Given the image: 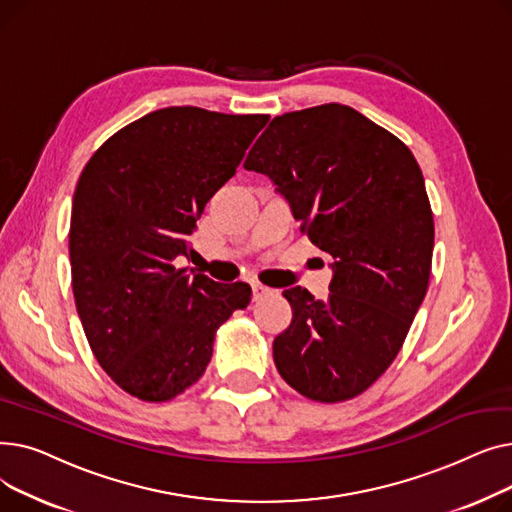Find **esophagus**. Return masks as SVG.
<instances>
[{
    "label": "esophagus",
    "instance_id": "obj_1",
    "mask_svg": "<svg viewBox=\"0 0 512 512\" xmlns=\"http://www.w3.org/2000/svg\"><path fill=\"white\" fill-rule=\"evenodd\" d=\"M270 292H272V288H267V286H263V284H253V301L263 299L265 294H270Z\"/></svg>",
    "mask_w": 512,
    "mask_h": 512
}]
</instances>
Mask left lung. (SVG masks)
<instances>
[{"label":"left lung","mask_w":512,"mask_h":512,"mask_svg":"<svg viewBox=\"0 0 512 512\" xmlns=\"http://www.w3.org/2000/svg\"><path fill=\"white\" fill-rule=\"evenodd\" d=\"M332 255L328 299L282 294L290 326L274 340L288 386L319 402L365 392L396 359L425 299L434 215L411 149L357 110L326 103L276 116L247 155Z\"/></svg>","instance_id":"left-lung-1"}]
</instances>
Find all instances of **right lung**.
I'll list each match as a JSON object with an SVG mask.
<instances>
[{"label": "right lung", "mask_w": 512, "mask_h": 512, "mask_svg": "<svg viewBox=\"0 0 512 512\" xmlns=\"http://www.w3.org/2000/svg\"><path fill=\"white\" fill-rule=\"evenodd\" d=\"M270 116L164 107L107 139L78 178L72 290L91 351L128 394L164 402L193 386L213 338L251 301L245 282L178 270L207 201ZM193 272V270H191Z\"/></svg>", "instance_id": "obj_1"}]
</instances>
